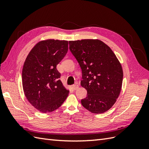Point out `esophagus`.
Returning <instances> with one entry per match:
<instances>
[{
  "label": "esophagus",
  "instance_id": "obj_1",
  "mask_svg": "<svg viewBox=\"0 0 149 149\" xmlns=\"http://www.w3.org/2000/svg\"><path fill=\"white\" fill-rule=\"evenodd\" d=\"M78 88H79V86H78V85H77V84L73 85V86H72V89H73L74 90H74L77 89Z\"/></svg>",
  "mask_w": 149,
  "mask_h": 149
}]
</instances>
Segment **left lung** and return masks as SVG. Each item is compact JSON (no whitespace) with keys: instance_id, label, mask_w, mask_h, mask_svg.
<instances>
[{"instance_id":"1","label":"left lung","mask_w":149,"mask_h":149,"mask_svg":"<svg viewBox=\"0 0 149 149\" xmlns=\"http://www.w3.org/2000/svg\"><path fill=\"white\" fill-rule=\"evenodd\" d=\"M69 44L82 71L81 85L87 90L81 104L93 113L106 112L121 90L123 71L120 62L110 47L100 40H76Z\"/></svg>"}]
</instances>
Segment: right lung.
Listing matches in <instances>:
<instances>
[{
  "label": "right lung",
  "instance_id": "obj_1",
  "mask_svg": "<svg viewBox=\"0 0 149 149\" xmlns=\"http://www.w3.org/2000/svg\"><path fill=\"white\" fill-rule=\"evenodd\" d=\"M68 49L66 40H43L35 45L25 61L22 74L24 94L31 104L43 113L58 109L68 96L56 69Z\"/></svg>",
  "mask_w": 149,
  "mask_h": 149
}]
</instances>
